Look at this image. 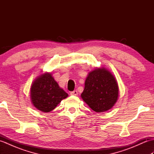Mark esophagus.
Instances as JSON below:
<instances>
[{
    "instance_id": "esophagus-1",
    "label": "esophagus",
    "mask_w": 154,
    "mask_h": 154,
    "mask_svg": "<svg viewBox=\"0 0 154 154\" xmlns=\"http://www.w3.org/2000/svg\"><path fill=\"white\" fill-rule=\"evenodd\" d=\"M70 94L71 95H75V96H77V95H78V92H77V91H72V92H71L70 93Z\"/></svg>"
}]
</instances>
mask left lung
Wrapping results in <instances>:
<instances>
[{
  "instance_id": "obj_1",
  "label": "left lung",
  "mask_w": 154,
  "mask_h": 154,
  "mask_svg": "<svg viewBox=\"0 0 154 154\" xmlns=\"http://www.w3.org/2000/svg\"><path fill=\"white\" fill-rule=\"evenodd\" d=\"M119 91L114 75L104 67L96 68L88 75L81 97L93 110L103 112L116 103Z\"/></svg>"
}]
</instances>
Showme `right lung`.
Masks as SVG:
<instances>
[{
  "label": "right lung",
  "instance_id": "obj_1",
  "mask_svg": "<svg viewBox=\"0 0 154 154\" xmlns=\"http://www.w3.org/2000/svg\"><path fill=\"white\" fill-rule=\"evenodd\" d=\"M68 94L60 87L51 73L42 74L35 79L30 89L32 103L44 112L54 110Z\"/></svg>",
  "mask_w": 154,
  "mask_h": 154
}]
</instances>
